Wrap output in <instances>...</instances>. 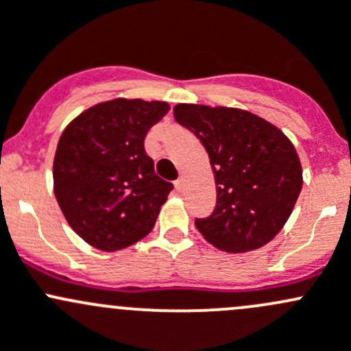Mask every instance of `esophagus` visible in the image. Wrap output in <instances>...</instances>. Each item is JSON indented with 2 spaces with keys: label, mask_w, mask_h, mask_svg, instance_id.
<instances>
[{
  "label": "esophagus",
  "mask_w": 351,
  "mask_h": 351,
  "mask_svg": "<svg viewBox=\"0 0 351 351\" xmlns=\"http://www.w3.org/2000/svg\"><path fill=\"white\" fill-rule=\"evenodd\" d=\"M174 186H176V189L179 191V193H180V191L184 189V179H182V177H180V179H177V180H176Z\"/></svg>",
  "instance_id": "esophagus-1"
}]
</instances>
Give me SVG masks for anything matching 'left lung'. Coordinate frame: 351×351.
<instances>
[{
    "label": "left lung",
    "instance_id": "left-lung-1",
    "mask_svg": "<svg viewBox=\"0 0 351 351\" xmlns=\"http://www.w3.org/2000/svg\"><path fill=\"white\" fill-rule=\"evenodd\" d=\"M174 117L199 138L215 174V213L196 219L204 240L228 254L274 240L302 189L301 160L282 130L240 108L180 103Z\"/></svg>",
    "mask_w": 351,
    "mask_h": 351
}]
</instances>
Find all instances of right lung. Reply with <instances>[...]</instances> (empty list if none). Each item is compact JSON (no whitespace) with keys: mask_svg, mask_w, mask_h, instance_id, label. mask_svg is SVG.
Instances as JSON below:
<instances>
[{"mask_svg":"<svg viewBox=\"0 0 351 351\" xmlns=\"http://www.w3.org/2000/svg\"><path fill=\"white\" fill-rule=\"evenodd\" d=\"M169 110L165 101L114 97L64 128L53 157V194L69 226L97 250H123L145 238L174 189L155 174L143 147Z\"/></svg>","mask_w":351,"mask_h":351,"instance_id":"add662e5","label":"right lung"}]
</instances>
